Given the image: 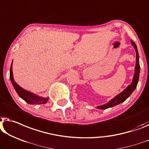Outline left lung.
Wrapping results in <instances>:
<instances>
[{
  "label": "left lung",
  "instance_id": "obj_1",
  "mask_svg": "<svg viewBox=\"0 0 149 149\" xmlns=\"http://www.w3.org/2000/svg\"><path fill=\"white\" fill-rule=\"evenodd\" d=\"M131 44L132 45V46L134 47V48L135 49L136 51V66L134 68V74L133 76L132 83H131L130 85H129L124 91H122L120 93L114 97L113 99H111V100L110 101H109L107 103L97 106V109H105L120 104V103L124 102L125 100H126L130 96V95L132 93V92L135 90L136 88L138 82H139V80L140 74L139 56V52H138L136 45L135 43L132 40H131Z\"/></svg>",
  "mask_w": 149,
  "mask_h": 149
}]
</instances>
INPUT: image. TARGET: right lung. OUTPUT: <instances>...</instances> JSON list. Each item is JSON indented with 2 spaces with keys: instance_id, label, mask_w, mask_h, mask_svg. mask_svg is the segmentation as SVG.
<instances>
[{
  "instance_id": "add662e5",
  "label": "right lung",
  "mask_w": 149,
  "mask_h": 149,
  "mask_svg": "<svg viewBox=\"0 0 149 149\" xmlns=\"http://www.w3.org/2000/svg\"><path fill=\"white\" fill-rule=\"evenodd\" d=\"M13 61L10 65V79L11 83L13 86L15 90L16 91L18 95L22 99V100L26 101L29 104H44L48 102V97H43L38 96L37 95L29 91L23 89L20 87L15 81L13 78Z\"/></svg>"
}]
</instances>
